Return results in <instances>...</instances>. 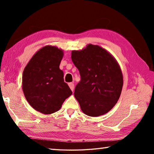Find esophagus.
Wrapping results in <instances>:
<instances>
[{
  "instance_id": "1",
  "label": "esophagus",
  "mask_w": 154,
  "mask_h": 154,
  "mask_svg": "<svg viewBox=\"0 0 154 154\" xmlns=\"http://www.w3.org/2000/svg\"><path fill=\"white\" fill-rule=\"evenodd\" d=\"M69 88H71V90L73 92V90H74V83H69Z\"/></svg>"
}]
</instances>
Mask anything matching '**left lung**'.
<instances>
[{"label":"left lung","instance_id":"left-lung-1","mask_svg":"<svg viewBox=\"0 0 154 154\" xmlns=\"http://www.w3.org/2000/svg\"><path fill=\"white\" fill-rule=\"evenodd\" d=\"M71 59L81 77L74 96L82 111L91 117L106 113L118 102L123 86L118 63L105 49L92 44L72 51Z\"/></svg>","mask_w":154,"mask_h":154}]
</instances>
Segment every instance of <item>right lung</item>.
<instances>
[{
  "label": "right lung",
  "mask_w": 154,
  "mask_h": 154,
  "mask_svg": "<svg viewBox=\"0 0 154 154\" xmlns=\"http://www.w3.org/2000/svg\"><path fill=\"white\" fill-rule=\"evenodd\" d=\"M63 51L56 47L45 46L32 56L25 67L22 89L28 103L44 114L58 111L72 94L64 82V73L59 66Z\"/></svg>",
  "instance_id": "right-lung-1"
}]
</instances>
